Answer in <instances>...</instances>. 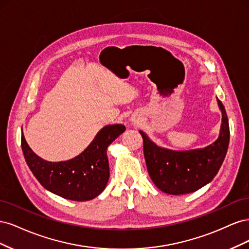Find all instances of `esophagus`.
<instances>
[{
    "instance_id": "esophagus-1",
    "label": "esophagus",
    "mask_w": 249,
    "mask_h": 249,
    "mask_svg": "<svg viewBox=\"0 0 249 249\" xmlns=\"http://www.w3.org/2000/svg\"><path fill=\"white\" fill-rule=\"evenodd\" d=\"M140 117L137 116V115H133L131 118H130V122L132 124H138L140 123Z\"/></svg>"
}]
</instances>
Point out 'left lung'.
Wrapping results in <instances>:
<instances>
[{
    "mask_svg": "<svg viewBox=\"0 0 249 249\" xmlns=\"http://www.w3.org/2000/svg\"><path fill=\"white\" fill-rule=\"evenodd\" d=\"M217 103L222 114L219 136L206 147L173 150L157 145L139 131L148 175L164 193L180 195L196 191L209 184L221 167L229 147L230 126L224 106L218 99Z\"/></svg>",
    "mask_w": 249,
    "mask_h": 249,
    "instance_id": "8db88e82",
    "label": "left lung"
}]
</instances>
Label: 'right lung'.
<instances>
[{
	"mask_svg": "<svg viewBox=\"0 0 249 249\" xmlns=\"http://www.w3.org/2000/svg\"><path fill=\"white\" fill-rule=\"evenodd\" d=\"M124 130L123 124L104 126L84 152L67 161L42 159L30 148L22 133L21 149L30 170L48 191L70 200H91L104 191L109 180L107 148Z\"/></svg>",
	"mask_w": 249,
	"mask_h": 249,
	"instance_id": "1",
	"label": "right lung"
}]
</instances>
